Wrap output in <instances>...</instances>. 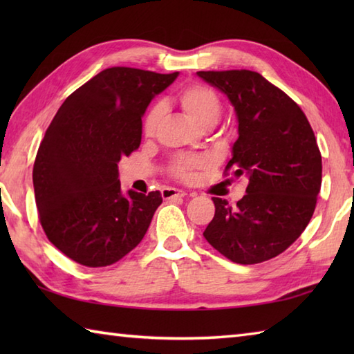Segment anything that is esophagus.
<instances>
[{"label":"esophagus","mask_w":354,"mask_h":354,"mask_svg":"<svg viewBox=\"0 0 354 354\" xmlns=\"http://www.w3.org/2000/svg\"><path fill=\"white\" fill-rule=\"evenodd\" d=\"M161 196L165 201L175 199V198H184L185 196V192L178 190V189H171V187H165V189L161 190Z\"/></svg>","instance_id":"esophagus-1"}]
</instances>
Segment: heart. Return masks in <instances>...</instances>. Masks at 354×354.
<instances>
[{
  "label": "heart",
  "mask_w": 354,
  "mask_h": 354,
  "mask_svg": "<svg viewBox=\"0 0 354 354\" xmlns=\"http://www.w3.org/2000/svg\"><path fill=\"white\" fill-rule=\"evenodd\" d=\"M178 102L187 115L190 117L194 124H198L202 129H209L213 127L222 115V103L219 97L212 88L204 85H189L183 88L178 94ZM164 108L161 103H155L152 108L147 111L142 122V132L147 137H152L155 133L158 124L161 122ZM209 165V160L207 156L201 155H183L178 156L170 164L171 176L181 181H192L196 175V171L205 169Z\"/></svg>",
  "instance_id": "b5f03b06"
}]
</instances>
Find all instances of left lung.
I'll list each match as a JSON object with an SVG mask.
<instances>
[{"label": "left lung", "mask_w": 354, "mask_h": 354, "mask_svg": "<svg viewBox=\"0 0 354 354\" xmlns=\"http://www.w3.org/2000/svg\"><path fill=\"white\" fill-rule=\"evenodd\" d=\"M228 97L239 138L227 170L250 179L232 208L213 198L216 213L204 231L214 250L240 265L277 257L301 236L317 205L322 162L317 138L301 108L250 70L198 71Z\"/></svg>", "instance_id": "obj_1"}]
</instances>
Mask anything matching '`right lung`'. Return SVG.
<instances>
[{
  "instance_id": "1",
  "label": "right lung",
  "mask_w": 354,
  "mask_h": 354,
  "mask_svg": "<svg viewBox=\"0 0 354 354\" xmlns=\"http://www.w3.org/2000/svg\"><path fill=\"white\" fill-rule=\"evenodd\" d=\"M178 74L106 68L56 112L37 150L33 187L45 234L66 257L109 266L145 237L161 193H123L118 162L140 147L141 117Z\"/></svg>"
}]
</instances>
